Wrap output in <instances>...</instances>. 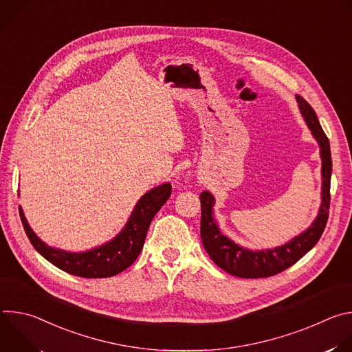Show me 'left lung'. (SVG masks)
<instances>
[{
  "label": "left lung",
  "mask_w": 352,
  "mask_h": 352,
  "mask_svg": "<svg viewBox=\"0 0 352 352\" xmlns=\"http://www.w3.org/2000/svg\"><path fill=\"white\" fill-rule=\"evenodd\" d=\"M300 113H302L309 129L318 139L322 156V206L319 216L314 224L291 242L269 249L252 252L234 243L227 236L221 235L212 210L214 205V197L208 192L200 193V206H202V217H200V236H202L204 246L212 261L221 267L224 272L242 277V278H262L276 276L285 269L295 265L300 258L318 243L320 239L329 219L330 208V178H331V155L330 143L324 131L322 129L315 110L304 97L296 96Z\"/></svg>",
  "instance_id": "1"
}]
</instances>
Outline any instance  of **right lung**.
<instances>
[{
    "label": "right lung",
    "instance_id": "add662e5",
    "mask_svg": "<svg viewBox=\"0 0 352 352\" xmlns=\"http://www.w3.org/2000/svg\"><path fill=\"white\" fill-rule=\"evenodd\" d=\"M171 195V185L164 184L148 190L135 206L131 219L122 232L111 242L98 246L89 252L69 254L47 246L29 227L19 206V216L25 232L37 252L58 269L83 278H104L116 276L129 267L139 256L143 248L150 223L167 202Z\"/></svg>",
    "mask_w": 352,
    "mask_h": 352
}]
</instances>
